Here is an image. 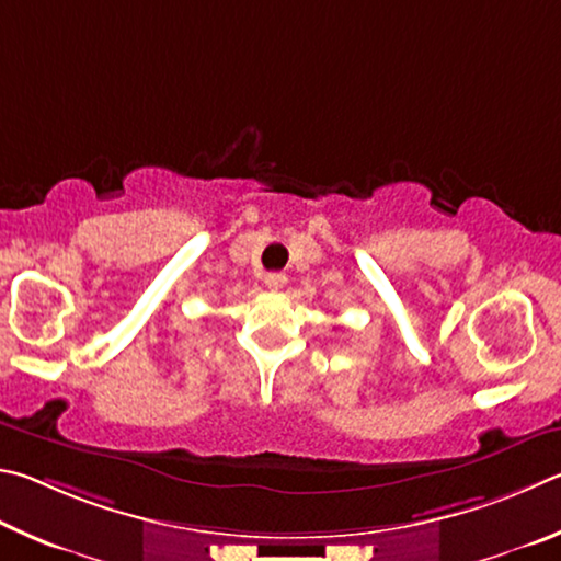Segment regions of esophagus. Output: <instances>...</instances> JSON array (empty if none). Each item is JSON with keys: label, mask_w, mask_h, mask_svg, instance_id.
Segmentation results:
<instances>
[{"label": "esophagus", "mask_w": 561, "mask_h": 561, "mask_svg": "<svg viewBox=\"0 0 561 561\" xmlns=\"http://www.w3.org/2000/svg\"><path fill=\"white\" fill-rule=\"evenodd\" d=\"M286 283H288V278L283 273H268V275H265V288L273 290V293L280 290L283 286H286Z\"/></svg>", "instance_id": "esophagus-1"}]
</instances>
